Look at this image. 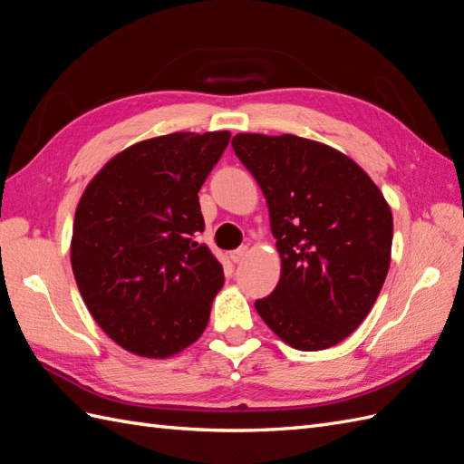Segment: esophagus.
<instances>
[{
  "label": "esophagus",
  "mask_w": 464,
  "mask_h": 464,
  "mask_svg": "<svg viewBox=\"0 0 464 464\" xmlns=\"http://www.w3.org/2000/svg\"><path fill=\"white\" fill-rule=\"evenodd\" d=\"M246 253H248V246H239L229 253V258L233 260V263H241V260L246 256Z\"/></svg>",
  "instance_id": "1"
}]
</instances>
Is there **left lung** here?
Here are the masks:
<instances>
[{"label":"left lung","instance_id":"left-lung-1","mask_svg":"<svg viewBox=\"0 0 464 464\" xmlns=\"http://www.w3.org/2000/svg\"><path fill=\"white\" fill-rule=\"evenodd\" d=\"M233 150L263 189L282 258L278 286L255 307L300 351L337 345L359 327L388 275L392 211L359 164L295 135H235Z\"/></svg>","mask_w":464,"mask_h":464}]
</instances>
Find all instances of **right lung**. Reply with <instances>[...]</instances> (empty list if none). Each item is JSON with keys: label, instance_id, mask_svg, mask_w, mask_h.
<instances>
[{"label": "right lung", "instance_id": "obj_1", "mask_svg": "<svg viewBox=\"0 0 464 464\" xmlns=\"http://www.w3.org/2000/svg\"><path fill=\"white\" fill-rule=\"evenodd\" d=\"M229 130L140 140L93 176L76 208L74 278L92 317L119 347L149 359L204 334L223 266L206 245L198 192Z\"/></svg>", "mask_w": 464, "mask_h": 464}]
</instances>
